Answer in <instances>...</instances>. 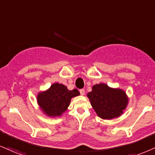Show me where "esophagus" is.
I'll use <instances>...</instances> for the list:
<instances>
[{
    "mask_svg": "<svg viewBox=\"0 0 155 155\" xmlns=\"http://www.w3.org/2000/svg\"><path fill=\"white\" fill-rule=\"evenodd\" d=\"M79 92H80V94H81V95H84L85 91H84V89H80Z\"/></svg>",
    "mask_w": 155,
    "mask_h": 155,
    "instance_id": "esophagus-1",
    "label": "esophagus"
}]
</instances>
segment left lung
Wrapping results in <instances>:
<instances>
[{
    "label": "left lung",
    "instance_id": "obj_1",
    "mask_svg": "<svg viewBox=\"0 0 155 155\" xmlns=\"http://www.w3.org/2000/svg\"><path fill=\"white\" fill-rule=\"evenodd\" d=\"M87 96L97 114L103 119L118 117L128 104V98L124 91L111 89L105 84L93 86L92 91Z\"/></svg>",
    "mask_w": 155,
    "mask_h": 155
}]
</instances>
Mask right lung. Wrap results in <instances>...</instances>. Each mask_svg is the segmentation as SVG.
<instances>
[{"label":"right lung","instance_id":"1","mask_svg":"<svg viewBox=\"0 0 155 155\" xmlns=\"http://www.w3.org/2000/svg\"><path fill=\"white\" fill-rule=\"evenodd\" d=\"M79 95L76 89L68 90L66 86L55 83L47 92L40 93L37 102L41 109L49 116H59L66 110L71 99Z\"/></svg>","mask_w":155,"mask_h":155}]
</instances>
